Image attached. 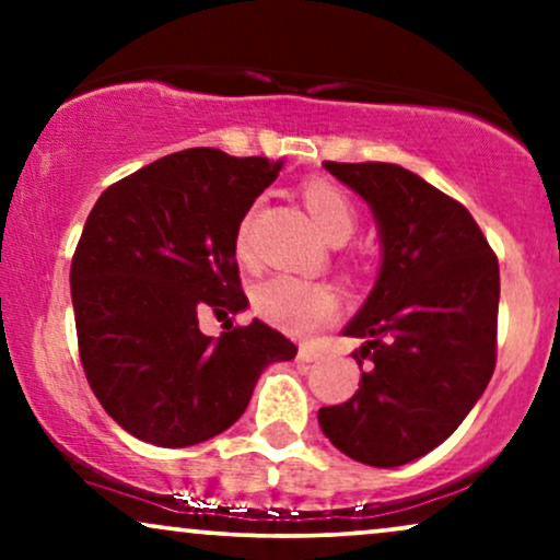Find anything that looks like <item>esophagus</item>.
Segmentation results:
<instances>
[{
	"instance_id": "1",
	"label": "esophagus",
	"mask_w": 560,
	"mask_h": 560,
	"mask_svg": "<svg viewBox=\"0 0 560 560\" xmlns=\"http://www.w3.org/2000/svg\"><path fill=\"white\" fill-rule=\"evenodd\" d=\"M318 358H320V350L316 345H307V342L300 345V361L311 363V361H318Z\"/></svg>"
}]
</instances>
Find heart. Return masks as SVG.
<instances>
[{
    "mask_svg": "<svg viewBox=\"0 0 560 560\" xmlns=\"http://www.w3.org/2000/svg\"><path fill=\"white\" fill-rule=\"evenodd\" d=\"M302 199H305L307 213L313 215L326 240L337 244L350 240L358 226V213L352 199L337 184L307 182L302 186ZM247 229L249 218L242 221L240 234H236V253L240 255H247ZM255 305H258L260 316H266L271 324L302 334L326 324L337 313L339 298L334 287L324 284V281L276 273L255 289Z\"/></svg>",
    "mask_w": 560,
    "mask_h": 560,
    "instance_id": "b5f03b06",
    "label": "heart"
}]
</instances>
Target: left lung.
<instances>
[{"label": "left lung", "instance_id": "1", "mask_svg": "<svg viewBox=\"0 0 560 560\" xmlns=\"http://www.w3.org/2000/svg\"><path fill=\"white\" fill-rule=\"evenodd\" d=\"M324 168L374 210L382 271L347 337L365 364L350 400L318 423L352 460L395 468L447 440L490 384L498 358L500 268L458 199L392 163Z\"/></svg>", "mask_w": 560, "mask_h": 560}]
</instances>
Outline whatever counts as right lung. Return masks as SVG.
I'll return each mask as SVG.
<instances>
[{
  "mask_svg": "<svg viewBox=\"0 0 560 560\" xmlns=\"http://www.w3.org/2000/svg\"><path fill=\"white\" fill-rule=\"evenodd\" d=\"M279 171L195 147L107 186L89 213L70 262L79 355L96 400L137 440L189 447L226 432L262 369L298 355L262 320L199 331V313L247 307L236 234Z\"/></svg>",
  "mask_w": 560,
  "mask_h": 560,
  "instance_id": "right-lung-1",
  "label": "right lung"
}]
</instances>
